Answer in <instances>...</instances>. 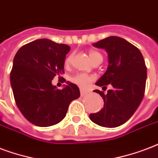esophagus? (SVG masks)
<instances>
[{"label": "esophagus", "instance_id": "34e87169", "mask_svg": "<svg viewBox=\"0 0 158 158\" xmlns=\"http://www.w3.org/2000/svg\"><path fill=\"white\" fill-rule=\"evenodd\" d=\"M86 94H87V92H86V91H84V90L83 89L80 90V95H81L82 97H83V96H85Z\"/></svg>", "mask_w": 158, "mask_h": 158}]
</instances>
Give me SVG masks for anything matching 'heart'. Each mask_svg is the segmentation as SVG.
<instances>
[{"mask_svg": "<svg viewBox=\"0 0 158 158\" xmlns=\"http://www.w3.org/2000/svg\"><path fill=\"white\" fill-rule=\"evenodd\" d=\"M89 55L90 59L92 60L94 63H95L96 61H98V60L103 59V56L100 53L96 51V50H90L89 52ZM73 60V55H70L68 56V58L65 60V64L69 65L70 64L71 61ZM95 77L91 74H84V73H81V74H78L76 75H74V77L71 78V81L77 84L79 88H81L83 89H87L89 87L93 82L94 81Z\"/></svg>", "mask_w": 158, "mask_h": 158, "instance_id": "heart-1", "label": "heart"}]
</instances>
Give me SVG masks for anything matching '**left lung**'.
Instances as JSON below:
<instances>
[{
    "instance_id": "obj_1",
    "label": "left lung",
    "mask_w": 158,
    "mask_h": 158,
    "mask_svg": "<svg viewBox=\"0 0 158 158\" xmlns=\"http://www.w3.org/2000/svg\"><path fill=\"white\" fill-rule=\"evenodd\" d=\"M104 49L108 56V66L96 85L111 84L107 94L96 89L103 98V108L89 118L96 124L116 127L133 115L143 100L147 80V67L140 50L126 40L109 36L93 44Z\"/></svg>"
}]
</instances>
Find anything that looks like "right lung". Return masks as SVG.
<instances>
[{
	"label": "right lung",
	"mask_w": 158,
	"mask_h": 158,
	"mask_svg": "<svg viewBox=\"0 0 158 158\" xmlns=\"http://www.w3.org/2000/svg\"><path fill=\"white\" fill-rule=\"evenodd\" d=\"M69 50L67 44L40 39L23 45L14 57L10 84L15 103L36 126L57 124L65 117L69 103L80 96L76 84L67 82L63 89H57L51 84L55 76L64 73Z\"/></svg>",
	"instance_id": "right-lung-1"
}]
</instances>
